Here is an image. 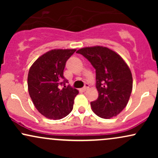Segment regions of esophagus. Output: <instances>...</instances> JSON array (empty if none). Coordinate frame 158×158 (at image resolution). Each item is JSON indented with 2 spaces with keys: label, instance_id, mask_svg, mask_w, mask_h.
<instances>
[{
  "label": "esophagus",
  "instance_id": "1",
  "mask_svg": "<svg viewBox=\"0 0 158 158\" xmlns=\"http://www.w3.org/2000/svg\"><path fill=\"white\" fill-rule=\"evenodd\" d=\"M88 88H89V85H88V84H85V87H84V88H83L81 90H82L83 91H85V90H87L88 89Z\"/></svg>",
  "mask_w": 158,
  "mask_h": 158
}]
</instances>
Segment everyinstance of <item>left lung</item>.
Segmentation results:
<instances>
[{
    "instance_id": "1",
    "label": "left lung",
    "mask_w": 158,
    "mask_h": 158,
    "mask_svg": "<svg viewBox=\"0 0 158 158\" xmlns=\"http://www.w3.org/2000/svg\"><path fill=\"white\" fill-rule=\"evenodd\" d=\"M96 70L97 100L90 102L93 111L104 119L118 115L128 104L133 86L129 68L120 56L102 46L77 50Z\"/></svg>"
}]
</instances>
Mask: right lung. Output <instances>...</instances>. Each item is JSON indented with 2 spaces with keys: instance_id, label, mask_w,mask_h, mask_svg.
<instances>
[{
  "instance_id": "add662e5",
  "label": "right lung",
  "mask_w": 158,
  "mask_h": 158,
  "mask_svg": "<svg viewBox=\"0 0 158 158\" xmlns=\"http://www.w3.org/2000/svg\"><path fill=\"white\" fill-rule=\"evenodd\" d=\"M75 51V49L50 50L40 56L29 70V94L36 109L47 118L62 119L73 109L79 91L66 86L68 81L63 73L66 61Z\"/></svg>"
}]
</instances>
